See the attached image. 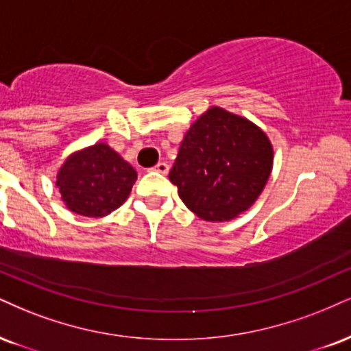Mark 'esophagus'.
<instances>
[{
  "mask_svg": "<svg viewBox=\"0 0 351 351\" xmlns=\"http://www.w3.org/2000/svg\"><path fill=\"white\" fill-rule=\"evenodd\" d=\"M154 170L158 171V173H162V175H167V173L170 171V165H168L167 162H158L154 167Z\"/></svg>",
  "mask_w": 351,
  "mask_h": 351,
  "instance_id": "esophagus-1",
  "label": "esophagus"
}]
</instances>
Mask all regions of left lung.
I'll return each mask as SVG.
<instances>
[{
  "label": "left lung",
  "instance_id": "1",
  "mask_svg": "<svg viewBox=\"0 0 351 351\" xmlns=\"http://www.w3.org/2000/svg\"><path fill=\"white\" fill-rule=\"evenodd\" d=\"M271 168L268 135L247 117L213 106L184 134L168 178L191 213L222 222L252 208Z\"/></svg>",
  "mask_w": 351,
  "mask_h": 351
}]
</instances>
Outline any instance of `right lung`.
Here are the masks:
<instances>
[{
    "label": "right lung",
    "mask_w": 351,
    "mask_h": 351,
    "mask_svg": "<svg viewBox=\"0 0 351 351\" xmlns=\"http://www.w3.org/2000/svg\"><path fill=\"white\" fill-rule=\"evenodd\" d=\"M137 171L108 143L71 154L57 173L62 201L71 213L104 217L129 197Z\"/></svg>",
    "instance_id": "add662e5"
}]
</instances>
